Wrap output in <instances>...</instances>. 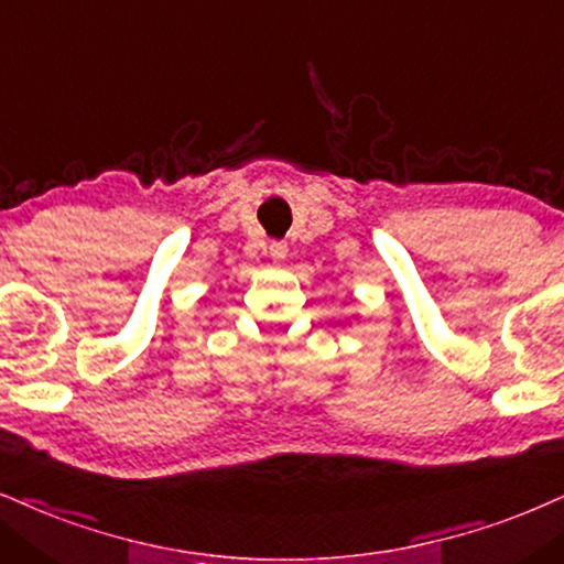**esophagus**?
Wrapping results in <instances>:
<instances>
[{
	"label": "esophagus",
	"mask_w": 564,
	"mask_h": 564,
	"mask_svg": "<svg viewBox=\"0 0 564 564\" xmlns=\"http://www.w3.org/2000/svg\"><path fill=\"white\" fill-rule=\"evenodd\" d=\"M286 252H289L286 241H270V247H268L270 258H273V260H283V258H286Z\"/></svg>",
	"instance_id": "obj_1"
}]
</instances>
